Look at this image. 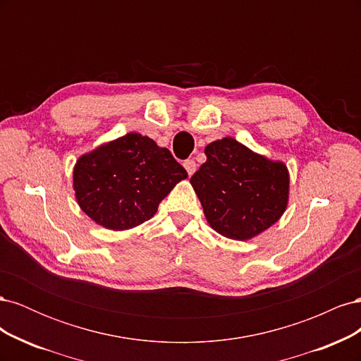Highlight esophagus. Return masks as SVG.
I'll use <instances>...</instances> for the list:
<instances>
[{
  "mask_svg": "<svg viewBox=\"0 0 361 361\" xmlns=\"http://www.w3.org/2000/svg\"><path fill=\"white\" fill-rule=\"evenodd\" d=\"M183 167H185V170H187L188 176H192V174L195 173V170H197V164H195L194 159H187V161L183 162Z\"/></svg>",
  "mask_w": 361,
  "mask_h": 361,
  "instance_id": "34e87169",
  "label": "esophagus"
}]
</instances>
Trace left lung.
Returning a JSON list of instances; mask_svg holds the SVG:
<instances>
[{
    "label": "left lung",
    "instance_id": "1",
    "mask_svg": "<svg viewBox=\"0 0 361 361\" xmlns=\"http://www.w3.org/2000/svg\"><path fill=\"white\" fill-rule=\"evenodd\" d=\"M204 155L190 182L215 232L247 241L279 221L289 200L285 164L255 154L232 137L212 141Z\"/></svg>",
    "mask_w": 361,
    "mask_h": 361
}]
</instances>
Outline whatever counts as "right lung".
<instances>
[{"label":"right lung","mask_w":361,"mask_h":361,"mask_svg":"<svg viewBox=\"0 0 361 361\" xmlns=\"http://www.w3.org/2000/svg\"><path fill=\"white\" fill-rule=\"evenodd\" d=\"M188 173L170 150L129 133L78 158L75 197L85 215L110 231H128L150 220L161 200Z\"/></svg>","instance_id":"right-lung-1"}]
</instances>
